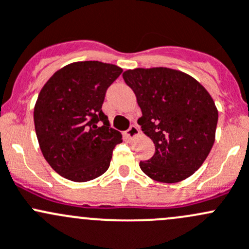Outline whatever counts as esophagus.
<instances>
[{
	"label": "esophagus",
	"instance_id": "34e87169",
	"mask_svg": "<svg viewBox=\"0 0 249 249\" xmlns=\"http://www.w3.org/2000/svg\"><path fill=\"white\" fill-rule=\"evenodd\" d=\"M139 133H140L139 132V128H138L135 124H132L129 128H128L127 137L130 138V139H133V138L138 137V135H139Z\"/></svg>",
	"mask_w": 249,
	"mask_h": 249
}]
</instances>
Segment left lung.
Returning a JSON list of instances; mask_svg holds the SVG:
<instances>
[{"label":"left lung","instance_id":"8db88e82","mask_svg":"<svg viewBox=\"0 0 249 249\" xmlns=\"http://www.w3.org/2000/svg\"><path fill=\"white\" fill-rule=\"evenodd\" d=\"M142 116V132L155 143V155L140 162L148 178L175 183L193 175L214 142L218 111L209 92L192 76L170 68L125 71Z\"/></svg>","mask_w":249,"mask_h":249}]
</instances>
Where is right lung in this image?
Masks as SVG:
<instances>
[{"label": "right lung", "mask_w": 249, "mask_h": 249, "mask_svg": "<svg viewBox=\"0 0 249 249\" xmlns=\"http://www.w3.org/2000/svg\"><path fill=\"white\" fill-rule=\"evenodd\" d=\"M121 73L109 63L75 62L56 71L40 91L33 112L38 142L51 168L67 180L103 175L122 142L102 111L107 87Z\"/></svg>", "instance_id": "add662e5"}]
</instances>
